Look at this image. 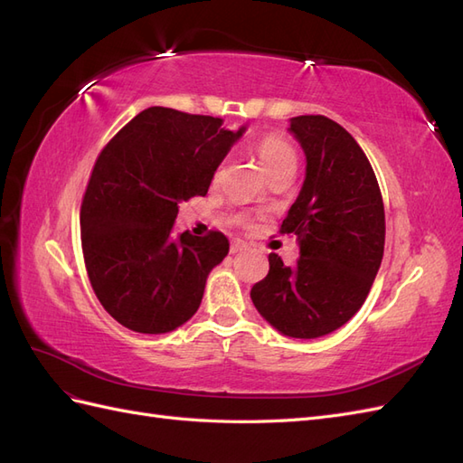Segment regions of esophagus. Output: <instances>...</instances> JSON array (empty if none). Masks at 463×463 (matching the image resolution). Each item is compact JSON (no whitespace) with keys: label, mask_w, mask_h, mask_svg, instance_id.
Returning <instances> with one entry per match:
<instances>
[{"label":"esophagus","mask_w":463,"mask_h":463,"mask_svg":"<svg viewBox=\"0 0 463 463\" xmlns=\"http://www.w3.org/2000/svg\"><path fill=\"white\" fill-rule=\"evenodd\" d=\"M249 247V243L247 241H243V240H232V245H230V253H240V250H245Z\"/></svg>","instance_id":"obj_1"}]
</instances>
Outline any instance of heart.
<instances>
[{
	"instance_id": "obj_1",
	"label": "heart",
	"mask_w": 463,
	"mask_h": 463,
	"mask_svg": "<svg viewBox=\"0 0 463 463\" xmlns=\"http://www.w3.org/2000/svg\"><path fill=\"white\" fill-rule=\"evenodd\" d=\"M257 156L264 167V172L272 175L278 170H284V167H296V152H293L291 145L279 135H264L260 137L257 145ZM220 172L214 174V179H218Z\"/></svg>"
}]
</instances>
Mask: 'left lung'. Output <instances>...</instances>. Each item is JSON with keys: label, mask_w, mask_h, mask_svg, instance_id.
Here are the masks:
<instances>
[{"label": "left lung", "mask_w": 463, "mask_h": 463, "mask_svg": "<svg viewBox=\"0 0 463 463\" xmlns=\"http://www.w3.org/2000/svg\"><path fill=\"white\" fill-rule=\"evenodd\" d=\"M307 156L298 201L279 233L299 240L296 266L269 255L270 270L250 289L257 311L291 338H320L365 303L384 255V204L365 152L325 116L289 119Z\"/></svg>", "instance_id": "obj_1"}]
</instances>
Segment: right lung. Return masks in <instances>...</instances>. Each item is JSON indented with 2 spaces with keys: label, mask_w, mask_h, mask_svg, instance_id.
I'll return each mask as SVG.
<instances>
[{
  "label": "right lung",
  "mask_w": 463,
  "mask_h": 463,
  "mask_svg": "<svg viewBox=\"0 0 463 463\" xmlns=\"http://www.w3.org/2000/svg\"><path fill=\"white\" fill-rule=\"evenodd\" d=\"M220 118L152 106L98 154L80 204V243L98 301L125 328L172 332L203 301L228 255L222 232L174 235L179 204L204 197L216 167L245 131Z\"/></svg>",
  "instance_id": "add662e5"
}]
</instances>
